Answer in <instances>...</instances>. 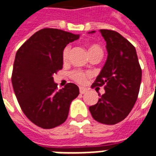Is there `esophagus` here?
Here are the masks:
<instances>
[{
    "label": "esophagus",
    "mask_w": 156,
    "mask_h": 156,
    "mask_svg": "<svg viewBox=\"0 0 156 156\" xmlns=\"http://www.w3.org/2000/svg\"><path fill=\"white\" fill-rule=\"evenodd\" d=\"M79 92L81 94H84V93L87 92V88H85V87H79Z\"/></svg>",
    "instance_id": "1"
}]
</instances>
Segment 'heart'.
Returning <instances> with one entry per match:
<instances>
[{"instance_id": "heart-1", "label": "heart", "mask_w": 156, "mask_h": 156, "mask_svg": "<svg viewBox=\"0 0 156 156\" xmlns=\"http://www.w3.org/2000/svg\"><path fill=\"white\" fill-rule=\"evenodd\" d=\"M69 49H70V47L69 45L66 46L63 49V52H62V58H63V61H66L68 59ZM96 49H100V50H101V49L98 45L93 44V45L90 46L89 49H88V51L91 52L93 51V50H96ZM69 77H70V78L72 80L76 82L77 83L83 84L87 81V78L89 77V74L87 73L81 71V70H73V71H72V72L69 73Z\"/></svg>"}]
</instances>
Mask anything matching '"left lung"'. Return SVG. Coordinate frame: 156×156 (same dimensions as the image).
Instances as JSON below:
<instances>
[{
	"instance_id": "obj_1",
	"label": "left lung",
	"mask_w": 156,
	"mask_h": 156,
	"mask_svg": "<svg viewBox=\"0 0 156 156\" xmlns=\"http://www.w3.org/2000/svg\"><path fill=\"white\" fill-rule=\"evenodd\" d=\"M99 31L107 42L108 56L92 87L104 86L105 93L98 94V101L89 111L97 122L114 125L125 119L136 101L141 68L135 47L126 38L111 30Z\"/></svg>"
}]
</instances>
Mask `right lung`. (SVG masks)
<instances>
[{"label":"right lung","instance_id":"add662e5","mask_svg":"<svg viewBox=\"0 0 156 156\" xmlns=\"http://www.w3.org/2000/svg\"><path fill=\"white\" fill-rule=\"evenodd\" d=\"M79 35L58 29L37 31L17 50L11 82L20 107L31 122L44 129L63 124L79 94L69 83L58 90L53 74L63 69L62 52Z\"/></svg>","mask_w":156,"mask_h":156}]
</instances>
